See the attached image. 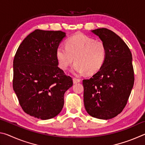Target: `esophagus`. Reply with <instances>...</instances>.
<instances>
[{
    "mask_svg": "<svg viewBox=\"0 0 145 145\" xmlns=\"http://www.w3.org/2000/svg\"><path fill=\"white\" fill-rule=\"evenodd\" d=\"M73 83H74V84H77V83L80 82V80L79 79V78L73 77Z\"/></svg>",
    "mask_w": 145,
    "mask_h": 145,
    "instance_id": "34e87169",
    "label": "esophagus"
}]
</instances>
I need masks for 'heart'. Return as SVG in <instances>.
Masks as SVG:
<instances>
[{
  "mask_svg": "<svg viewBox=\"0 0 145 145\" xmlns=\"http://www.w3.org/2000/svg\"><path fill=\"white\" fill-rule=\"evenodd\" d=\"M107 48L102 41L95 40L82 34H76L68 38L66 47L59 46L56 57L61 69L67 70L75 63L73 72L76 74H93L100 70L106 59Z\"/></svg>",
  "mask_w": 145,
  "mask_h": 145,
  "instance_id": "obj_1",
  "label": "heart"
}]
</instances>
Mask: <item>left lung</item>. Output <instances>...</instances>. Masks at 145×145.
<instances>
[{"label":"left lung","mask_w":145,"mask_h":145,"mask_svg":"<svg viewBox=\"0 0 145 145\" xmlns=\"http://www.w3.org/2000/svg\"><path fill=\"white\" fill-rule=\"evenodd\" d=\"M107 48L106 59L99 72L82 80L85 109L90 116L109 120L121 112L134 83L132 54L116 33L106 28L92 31Z\"/></svg>","instance_id":"1"}]
</instances>
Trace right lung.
<instances>
[{
	"mask_svg": "<svg viewBox=\"0 0 145 145\" xmlns=\"http://www.w3.org/2000/svg\"><path fill=\"white\" fill-rule=\"evenodd\" d=\"M65 33L36 29L18 46L13 60V87L24 111L41 120L61 111L64 95L73 85L58 67L56 50Z\"/></svg>",
	"mask_w": 145,
	"mask_h": 145,
	"instance_id": "obj_1",
	"label": "right lung"
}]
</instances>
